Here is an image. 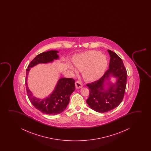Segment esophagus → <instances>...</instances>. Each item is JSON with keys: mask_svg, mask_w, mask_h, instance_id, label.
I'll return each instance as SVG.
<instances>
[{"mask_svg": "<svg viewBox=\"0 0 151 151\" xmlns=\"http://www.w3.org/2000/svg\"><path fill=\"white\" fill-rule=\"evenodd\" d=\"M75 86H76L77 89H80V88L83 87V86L80 81H77L75 83Z\"/></svg>", "mask_w": 151, "mask_h": 151, "instance_id": "esophagus-1", "label": "esophagus"}]
</instances>
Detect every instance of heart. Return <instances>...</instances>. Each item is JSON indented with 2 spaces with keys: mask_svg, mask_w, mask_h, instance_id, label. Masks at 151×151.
Masks as SVG:
<instances>
[{
  "mask_svg": "<svg viewBox=\"0 0 151 151\" xmlns=\"http://www.w3.org/2000/svg\"><path fill=\"white\" fill-rule=\"evenodd\" d=\"M73 63L79 70H83L84 78L90 81L99 79L104 74L108 65L106 56L96 50L88 51L79 55L74 58ZM70 68L76 72L72 66Z\"/></svg>",
  "mask_w": 151,
  "mask_h": 151,
  "instance_id": "heart-1",
  "label": "heart"
}]
</instances>
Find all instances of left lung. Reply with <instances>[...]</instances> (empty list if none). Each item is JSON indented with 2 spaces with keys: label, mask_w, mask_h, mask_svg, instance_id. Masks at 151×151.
<instances>
[{
  "label": "left lung",
  "mask_w": 151,
  "mask_h": 151,
  "mask_svg": "<svg viewBox=\"0 0 151 151\" xmlns=\"http://www.w3.org/2000/svg\"><path fill=\"white\" fill-rule=\"evenodd\" d=\"M108 52L110 57L109 69L98 81L87 85L90 91L87 103L99 112L109 111L118 107L123 99L126 88L127 71L123 62L114 52ZM110 76L117 78L115 84L109 81ZM106 84L108 87L105 88Z\"/></svg>",
  "instance_id": "8db88e82"
}]
</instances>
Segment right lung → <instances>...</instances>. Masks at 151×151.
Returning <instances> with one entry per match:
<instances>
[{"label":"right lung","mask_w":151,"mask_h":151,"mask_svg":"<svg viewBox=\"0 0 151 151\" xmlns=\"http://www.w3.org/2000/svg\"><path fill=\"white\" fill-rule=\"evenodd\" d=\"M58 52L57 50H50L42 52L31 61L26 70L25 83L28 97L35 108L46 114H58L66 109L70 95L75 90L74 79L67 78L59 79L53 92L48 97L41 99L33 96L27 86V78L30 68L39 63H47L58 59Z\"/></svg>","instance_id":"right-lung-1"}]
</instances>
